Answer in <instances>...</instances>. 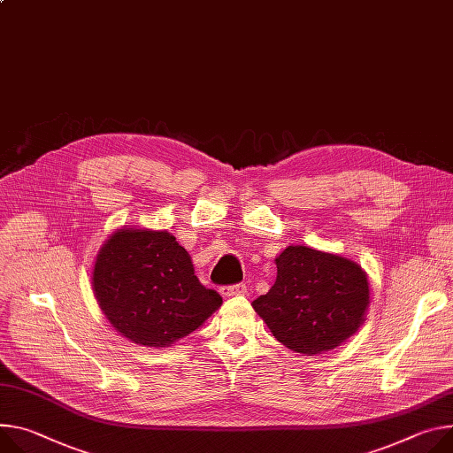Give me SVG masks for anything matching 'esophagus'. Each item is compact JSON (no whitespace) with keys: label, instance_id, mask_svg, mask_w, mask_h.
<instances>
[{"label":"esophagus","instance_id":"obj_1","mask_svg":"<svg viewBox=\"0 0 453 453\" xmlns=\"http://www.w3.org/2000/svg\"><path fill=\"white\" fill-rule=\"evenodd\" d=\"M224 298H231V296H243L248 295V285L245 283H236V285H227L220 289Z\"/></svg>","mask_w":453,"mask_h":453}]
</instances>
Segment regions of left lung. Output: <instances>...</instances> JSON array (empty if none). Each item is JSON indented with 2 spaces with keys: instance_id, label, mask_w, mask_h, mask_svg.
<instances>
[{
  "instance_id": "obj_1",
  "label": "left lung",
  "mask_w": 453,
  "mask_h": 453,
  "mask_svg": "<svg viewBox=\"0 0 453 453\" xmlns=\"http://www.w3.org/2000/svg\"><path fill=\"white\" fill-rule=\"evenodd\" d=\"M274 262V285L251 305L281 345L314 356L359 331L370 305L361 265L309 245H289Z\"/></svg>"
}]
</instances>
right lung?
I'll return each instance as SVG.
<instances>
[{
	"label": "right lung",
	"mask_w": 453,
	"mask_h": 453,
	"mask_svg": "<svg viewBox=\"0 0 453 453\" xmlns=\"http://www.w3.org/2000/svg\"><path fill=\"white\" fill-rule=\"evenodd\" d=\"M92 289L120 336L155 349L186 338L222 305L166 229H117L96 257Z\"/></svg>",
	"instance_id": "right-lung-1"
}]
</instances>
